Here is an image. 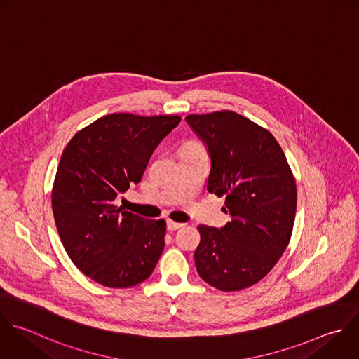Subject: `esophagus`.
Here are the masks:
<instances>
[{
  "instance_id": "34e87169",
  "label": "esophagus",
  "mask_w": 359,
  "mask_h": 359,
  "mask_svg": "<svg viewBox=\"0 0 359 359\" xmlns=\"http://www.w3.org/2000/svg\"><path fill=\"white\" fill-rule=\"evenodd\" d=\"M182 226H184L182 223H178V222H174V220H167V229L168 230H177V229H180Z\"/></svg>"
}]
</instances>
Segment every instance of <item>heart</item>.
Returning a JSON list of instances; mask_svg holds the SVG:
<instances>
[{"mask_svg": "<svg viewBox=\"0 0 359 359\" xmlns=\"http://www.w3.org/2000/svg\"><path fill=\"white\" fill-rule=\"evenodd\" d=\"M189 150H202V147L199 144H196V143H191V144H188V146H185L182 149V151H189Z\"/></svg>", "mask_w": 359, "mask_h": 359, "instance_id": "obj_1", "label": "heart"}]
</instances>
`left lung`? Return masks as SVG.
<instances>
[{
  "mask_svg": "<svg viewBox=\"0 0 359 359\" xmlns=\"http://www.w3.org/2000/svg\"><path fill=\"white\" fill-rule=\"evenodd\" d=\"M206 144L212 168L208 191L224 196L226 226H198L199 276L234 292L259 282L289 244L296 213V182L276 139L252 121L217 111L185 118Z\"/></svg>",
  "mask_w": 359,
  "mask_h": 359,
  "instance_id": "8db88e82",
  "label": "left lung"
}]
</instances>
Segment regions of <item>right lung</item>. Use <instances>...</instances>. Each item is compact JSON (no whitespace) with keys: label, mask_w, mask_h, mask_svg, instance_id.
Masks as SVG:
<instances>
[{"label":"right lung","mask_w":359,"mask_h":359,"mask_svg":"<svg viewBox=\"0 0 359 359\" xmlns=\"http://www.w3.org/2000/svg\"><path fill=\"white\" fill-rule=\"evenodd\" d=\"M178 115L111 114L79 130L63 150L52 191L60 240L74 265L108 287L146 280L164 250L165 220L118 208L137 184Z\"/></svg>","instance_id":"1"}]
</instances>
